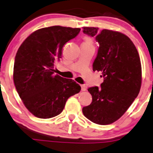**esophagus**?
<instances>
[{"label": "esophagus", "instance_id": "34e87169", "mask_svg": "<svg viewBox=\"0 0 153 153\" xmlns=\"http://www.w3.org/2000/svg\"><path fill=\"white\" fill-rule=\"evenodd\" d=\"M81 87H82V91H84L86 90V86L85 85H81Z\"/></svg>", "mask_w": 153, "mask_h": 153}]
</instances>
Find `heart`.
<instances>
[{
    "instance_id": "obj_1",
    "label": "heart",
    "mask_w": 153,
    "mask_h": 153,
    "mask_svg": "<svg viewBox=\"0 0 153 153\" xmlns=\"http://www.w3.org/2000/svg\"><path fill=\"white\" fill-rule=\"evenodd\" d=\"M83 44L88 45H93V40L91 37H85L84 39V42Z\"/></svg>"
}]
</instances>
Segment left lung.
<instances>
[{"label":"left lung","instance_id":"obj_1","mask_svg":"<svg viewBox=\"0 0 153 153\" xmlns=\"http://www.w3.org/2000/svg\"><path fill=\"white\" fill-rule=\"evenodd\" d=\"M84 34L96 37L99 48L93 70L101 71V87L88 88L92 102L84 107V116L94 123L108 125L119 119L140 92L142 69L138 52L128 37L119 32L83 27Z\"/></svg>","mask_w":153,"mask_h":153}]
</instances>
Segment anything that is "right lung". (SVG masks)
Returning a JSON list of instances; mask_svg holds the SVG:
<instances>
[{"instance_id":"add662e5","label":"right lung","mask_w":153,"mask_h":153,"mask_svg":"<svg viewBox=\"0 0 153 153\" xmlns=\"http://www.w3.org/2000/svg\"><path fill=\"white\" fill-rule=\"evenodd\" d=\"M80 28L52 26L37 30L22 43L15 57L13 81L25 106L35 116L50 118L61 114L66 101L78 94L74 81L54 74V63L64 45Z\"/></svg>"}]
</instances>
